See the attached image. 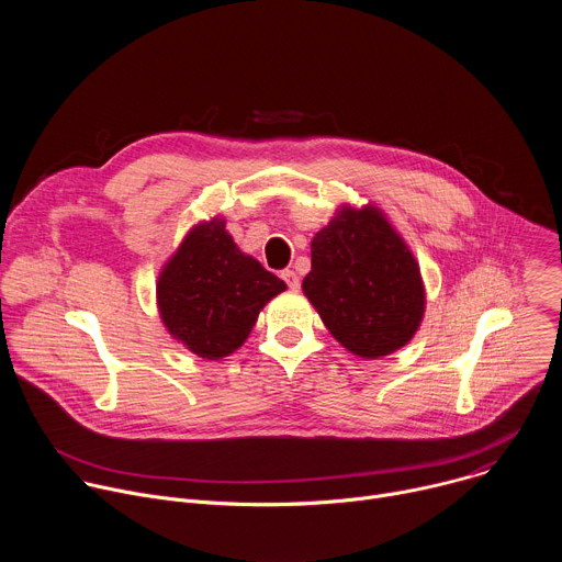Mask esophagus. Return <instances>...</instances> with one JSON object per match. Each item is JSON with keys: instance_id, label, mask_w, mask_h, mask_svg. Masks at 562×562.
<instances>
[{"instance_id": "obj_1", "label": "esophagus", "mask_w": 562, "mask_h": 562, "mask_svg": "<svg viewBox=\"0 0 562 562\" xmlns=\"http://www.w3.org/2000/svg\"><path fill=\"white\" fill-rule=\"evenodd\" d=\"M282 280L289 284V289H291V291H297V289H300V278H297V273H295V271H291V269L282 271Z\"/></svg>"}]
</instances>
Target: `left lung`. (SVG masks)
<instances>
[{"label": "left lung", "mask_w": 562, "mask_h": 562, "mask_svg": "<svg viewBox=\"0 0 562 562\" xmlns=\"http://www.w3.org/2000/svg\"><path fill=\"white\" fill-rule=\"evenodd\" d=\"M302 291L329 334L358 358L405 347L425 315L420 267L378 206H342L311 239Z\"/></svg>", "instance_id": "obj_1"}]
</instances>
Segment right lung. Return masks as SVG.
I'll return each instance as SVG.
<instances>
[{"mask_svg":"<svg viewBox=\"0 0 562 562\" xmlns=\"http://www.w3.org/2000/svg\"><path fill=\"white\" fill-rule=\"evenodd\" d=\"M286 284L237 249L226 222L193 226L157 278V308L169 334L206 360L231 356L258 313Z\"/></svg>","mask_w":562,"mask_h":562,"instance_id":"1","label":"right lung"}]
</instances>
